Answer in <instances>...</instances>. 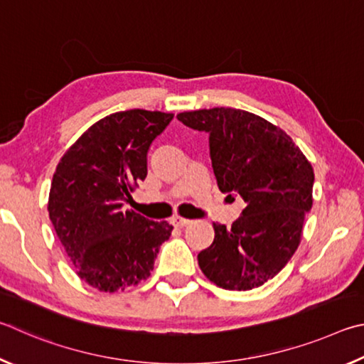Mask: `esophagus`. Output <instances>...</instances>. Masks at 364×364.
I'll return each mask as SVG.
<instances>
[{
    "instance_id": "esophagus-1",
    "label": "esophagus",
    "mask_w": 364,
    "mask_h": 364,
    "mask_svg": "<svg viewBox=\"0 0 364 364\" xmlns=\"http://www.w3.org/2000/svg\"><path fill=\"white\" fill-rule=\"evenodd\" d=\"M188 224H192V220H190V219H186V218H178V215H177V218H174V219H172V225H176V227H187Z\"/></svg>"
}]
</instances>
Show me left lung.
<instances>
[{"instance_id":"1","label":"left lung","mask_w":364,"mask_h":364,"mask_svg":"<svg viewBox=\"0 0 364 364\" xmlns=\"http://www.w3.org/2000/svg\"><path fill=\"white\" fill-rule=\"evenodd\" d=\"M177 119L209 134V153L222 193H238L245 209L230 228L213 224L214 241L198 254L209 282L250 291L289 262L314 203V168L282 127L259 114L215 107Z\"/></svg>"}]
</instances>
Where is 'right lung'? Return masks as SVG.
<instances>
[{
	"mask_svg": "<svg viewBox=\"0 0 364 364\" xmlns=\"http://www.w3.org/2000/svg\"><path fill=\"white\" fill-rule=\"evenodd\" d=\"M174 114L117 112L94 123L57 164L48 211L82 282L124 291L150 277L172 225L123 206L146 177V151Z\"/></svg>",
	"mask_w": 364,
	"mask_h": 364,
	"instance_id": "obj_1",
	"label": "right lung"
}]
</instances>
